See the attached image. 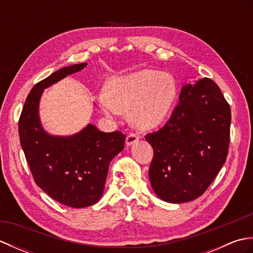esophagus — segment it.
I'll list each match as a JSON object with an SVG mask.
<instances>
[{
    "label": "esophagus",
    "instance_id": "obj_1",
    "mask_svg": "<svg viewBox=\"0 0 253 253\" xmlns=\"http://www.w3.org/2000/svg\"><path fill=\"white\" fill-rule=\"evenodd\" d=\"M139 138H140V136H139L138 133L131 132V133H129V135H128L127 138H126V144H127V146H131V144L136 143V142L139 140Z\"/></svg>",
    "mask_w": 253,
    "mask_h": 253
}]
</instances>
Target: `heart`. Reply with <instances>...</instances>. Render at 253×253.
<instances>
[{
	"instance_id": "obj_1",
	"label": "heart",
	"mask_w": 253,
	"mask_h": 253,
	"mask_svg": "<svg viewBox=\"0 0 253 253\" xmlns=\"http://www.w3.org/2000/svg\"><path fill=\"white\" fill-rule=\"evenodd\" d=\"M110 94L100 95V104L106 114L129 112L136 126L150 129L162 124L170 114L177 98V84L168 73L141 69L113 79Z\"/></svg>"
}]
</instances>
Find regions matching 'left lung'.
Here are the masks:
<instances>
[{"label": "left lung", "mask_w": 253, "mask_h": 253, "mask_svg": "<svg viewBox=\"0 0 253 253\" xmlns=\"http://www.w3.org/2000/svg\"><path fill=\"white\" fill-rule=\"evenodd\" d=\"M230 121L229 104L213 80L181 88L169 122L146 135L153 148L149 178L160 199L184 203L203 195L226 161Z\"/></svg>", "instance_id": "left-lung-1"}]
</instances>
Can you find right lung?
Returning <instances> with one entry per match:
<instances>
[{"instance_id": "obj_1", "label": "right lung", "mask_w": 253, "mask_h": 253, "mask_svg": "<svg viewBox=\"0 0 253 253\" xmlns=\"http://www.w3.org/2000/svg\"><path fill=\"white\" fill-rule=\"evenodd\" d=\"M85 66L82 63L61 68L38 83L18 122L20 144L36 184L57 202L76 209L100 200L109 165L126 139L121 131L103 132L91 124L68 137L51 136L42 128L39 101L43 90Z\"/></svg>"}]
</instances>
